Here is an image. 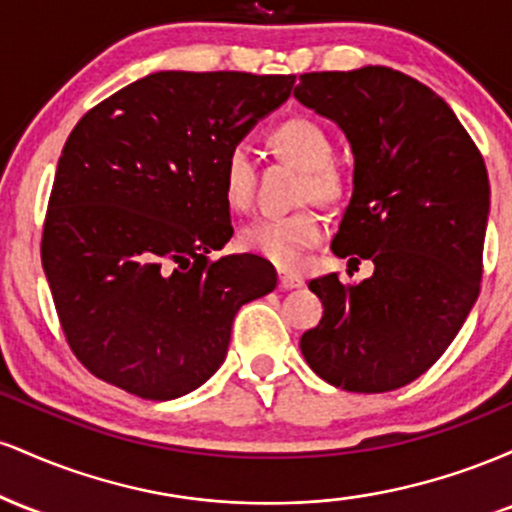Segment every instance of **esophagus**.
I'll return each mask as SVG.
<instances>
[{
    "label": "esophagus",
    "instance_id": "1",
    "mask_svg": "<svg viewBox=\"0 0 512 512\" xmlns=\"http://www.w3.org/2000/svg\"><path fill=\"white\" fill-rule=\"evenodd\" d=\"M303 286V276L296 272H279V289L289 291V289H301Z\"/></svg>",
    "mask_w": 512,
    "mask_h": 512
}]
</instances>
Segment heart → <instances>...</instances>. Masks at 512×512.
Segmentation results:
<instances>
[{"label": "heart", "instance_id": "1", "mask_svg": "<svg viewBox=\"0 0 512 512\" xmlns=\"http://www.w3.org/2000/svg\"><path fill=\"white\" fill-rule=\"evenodd\" d=\"M269 144L284 161L303 168L301 199L332 204L342 197L344 182L332 166L334 144L327 129L310 117H291L269 134ZM223 197L233 209L252 204L257 185V161L245 142L228 149L221 166ZM325 236V219L315 209H298L284 216H260L240 231V245L248 252L274 262L276 267H296L303 252L315 248Z\"/></svg>", "mask_w": 512, "mask_h": 512}]
</instances>
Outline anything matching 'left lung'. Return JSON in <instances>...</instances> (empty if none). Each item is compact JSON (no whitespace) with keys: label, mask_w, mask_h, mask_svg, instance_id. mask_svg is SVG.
I'll use <instances>...</instances> for the list:
<instances>
[{"label":"left lung","mask_w":512,"mask_h":512,"mask_svg":"<svg viewBox=\"0 0 512 512\" xmlns=\"http://www.w3.org/2000/svg\"><path fill=\"white\" fill-rule=\"evenodd\" d=\"M293 96L337 122L354 151V195L332 252L349 267L375 264L356 284L310 281L325 313L301 351L334 387L397 390L443 356L479 296L484 158L438 93L390 67L301 74Z\"/></svg>","instance_id":"1"}]
</instances>
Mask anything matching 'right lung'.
Returning <instances> with one entry per match:
<instances>
[{"mask_svg": "<svg viewBox=\"0 0 512 512\" xmlns=\"http://www.w3.org/2000/svg\"><path fill=\"white\" fill-rule=\"evenodd\" d=\"M296 76L156 72L76 122L57 163L40 257L74 356L166 402L219 370L240 305L276 289L233 236L221 166Z\"/></svg>", "mask_w": 512, "mask_h": 512, "instance_id": "add662e5", "label": "right lung"}]
</instances>
